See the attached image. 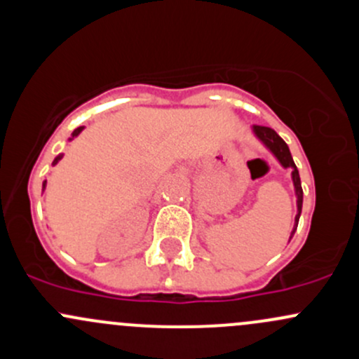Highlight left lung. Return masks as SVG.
Masks as SVG:
<instances>
[{
  "label": "left lung",
  "mask_w": 359,
  "mask_h": 359,
  "mask_svg": "<svg viewBox=\"0 0 359 359\" xmlns=\"http://www.w3.org/2000/svg\"><path fill=\"white\" fill-rule=\"evenodd\" d=\"M252 132H255L256 137H258L259 141H262L263 144L271 151V154L280 161L282 167L292 170V184H294V191H296V198H297V215H296V220H294L292 233H290V237H292L297 229V222H299L301 208H303V187H301L299 172H297L292 156H290L289 146L285 144L284 139H282L277 132L270 129V127H263V126H252Z\"/></svg>",
  "instance_id": "8db88e82"
}]
</instances>
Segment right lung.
I'll use <instances>...</instances> for the list:
<instances>
[{
  "label": "right lung",
  "instance_id": "obj_1",
  "mask_svg": "<svg viewBox=\"0 0 359 359\" xmlns=\"http://www.w3.org/2000/svg\"><path fill=\"white\" fill-rule=\"evenodd\" d=\"M82 129H84V127H77V129H75L74 132H72V137L69 139V141H72V139H74V137H77V135L81 134V132H82ZM62 158H63V154H58V156L55 158V161H53V165L58 163V161L62 160ZM44 189H46V180H44V184H43V191H44Z\"/></svg>",
  "mask_w": 359,
  "mask_h": 359
}]
</instances>
